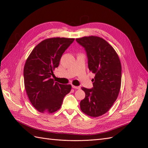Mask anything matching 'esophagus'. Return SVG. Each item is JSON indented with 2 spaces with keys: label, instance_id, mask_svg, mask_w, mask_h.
Wrapping results in <instances>:
<instances>
[{
  "label": "esophagus",
  "instance_id": "1",
  "mask_svg": "<svg viewBox=\"0 0 148 148\" xmlns=\"http://www.w3.org/2000/svg\"><path fill=\"white\" fill-rule=\"evenodd\" d=\"M72 88H75V89H77V90H79V89H80V86L72 85Z\"/></svg>",
  "mask_w": 148,
  "mask_h": 148
}]
</instances>
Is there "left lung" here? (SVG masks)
<instances>
[{"label": "left lung", "instance_id": "1", "mask_svg": "<svg viewBox=\"0 0 148 148\" xmlns=\"http://www.w3.org/2000/svg\"><path fill=\"white\" fill-rule=\"evenodd\" d=\"M85 49L88 69L95 74L93 88L82 87L85 97L81 101L82 112L91 117L103 115L117 99L121 85V64L116 52L103 38L90 36L76 39Z\"/></svg>", "mask_w": 148, "mask_h": 148}]
</instances>
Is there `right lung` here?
<instances>
[{
	"label": "right lung",
	"mask_w": 148,
	"mask_h": 148,
	"mask_svg": "<svg viewBox=\"0 0 148 148\" xmlns=\"http://www.w3.org/2000/svg\"><path fill=\"white\" fill-rule=\"evenodd\" d=\"M74 38H52L42 40L34 48L24 67L26 93L32 105L39 112L52 114L62 105L72 85H62L51 78L59 65L65 50Z\"/></svg>",
	"instance_id": "1"
}]
</instances>
